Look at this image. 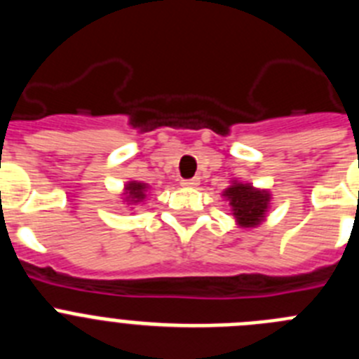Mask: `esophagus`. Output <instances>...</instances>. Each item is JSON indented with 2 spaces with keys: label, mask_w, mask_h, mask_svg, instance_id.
Returning a JSON list of instances; mask_svg holds the SVG:
<instances>
[{
  "label": "esophagus",
  "mask_w": 359,
  "mask_h": 359,
  "mask_svg": "<svg viewBox=\"0 0 359 359\" xmlns=\"http://www.w3.org/2000/svg\"><path fill=\"white\" fill-rule=\"evenodd\" d=\"M199 183V177H192V180H182L183 187H196Z\"/></svg>",
  "instance_id": "esophagus-1"
}]
</instances>
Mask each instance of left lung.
Returning <instances> with one entry per match:
<instances>
[{
    "mask_svg": "<svg viewBox=\"0 0 359 359\" xmlns=\"http://www.w3.org/2000/svg\"><path fill=\"white\" fill-rule=\"evenodd\" d=\"M224 196L230 199L231 210L239 226L253 228L264 219L269 203V194L264 190L253 189L248 183H233L230 189L224 190Z\"/></svg>",
    "mask_w": 359,
    "mask_h": 359,
    "instance_id": "left-lung-1",
    "label": "left lung"
}]
</instances>
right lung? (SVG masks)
Segmentation results:
<instances>
[{
	"label": "right lung",
	"instance_id": "1",
	"mask_svg": "<svg viewBox=\"0 0 359 359\" xmlns=\"http://www.w3.org/2000/svg\"><path fill=\"white\" fill-rule=\"evenodd\" d=\"M145 190H147L145 183L133 182V183H128V185H126V194H128V199L131 203L142 201V199L145 198Z\"/></svg>",
	"mask_w": 359,
	"mask_h": 359
}]
</instances>
